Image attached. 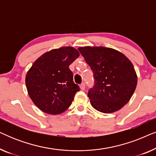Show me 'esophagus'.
Here are the masks:
<instances>
[{
    "label": "esophagus",
    "mask_w": 156,
    "mask_h": 156,
    "mask_svg": "<svg viewBox=\"0 0 156 156\" xmlns=\"http://www.w3.org/2000/svg\"><path fill=\"white\" fill-rule=\"evenodd\" d=\"M80 88H81V89H82V90H83V91L84 90V89H85V84H84V83H82V84H80Z\"/></svg>",
    "instance_id": "esophagus-1"
}]
</instances>
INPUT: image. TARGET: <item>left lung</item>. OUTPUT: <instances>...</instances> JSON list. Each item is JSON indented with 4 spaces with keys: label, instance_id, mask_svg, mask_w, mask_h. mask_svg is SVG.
Returning a JSON list of instances; mask_svg holds the SVG:
<instances>
[{
    "label": "left lung",
    "instance_id": "left-lung-1",
    "mask_svg": "<svg viewBox=\"0 0 156 156\" xmlns=\"http://www.w3.org/2000/svg\"><path fill=\"white\" fill-rule=\"evenodd\" d=\"M94 73V85L88 97L93 108L109 114L129 101L137 85L131 62L122 53L104 47L79 48Z\"/></svg>",
    "mask_w": 156,
    "mask_h": 156
}]
</instances>
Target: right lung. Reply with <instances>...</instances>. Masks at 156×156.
<instances>
[{
  "mask_svg": "<svg viewBox=\"0 0 156 156\" xmlns=\"http://www.w3.org/2000/svg\"><path fill=\"white\" fill-rule=\"evenodd\" d=\"M80 56L72 47L54 49L40 57L27 72L25 84L33 103L42 112L56 115L65 112L80 87L69 66Z\"/></svg>",
  "mask_w": 156,
  "mask_h": 156,
  "instance_id": "1",
  "label": "right lung"
}]
</instances>
